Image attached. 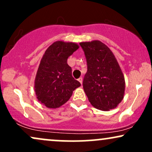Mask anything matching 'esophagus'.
Listing matches in <instances>:
<instances>
[{
    "label": "esophagus",
    "mask_w": 152,
    "mask_h": 152,
    "mask_svg": "<svg viewBox=\"0 0 152 152\" xmlns=\"http://www.w3.org/2000/svg\"><path fill=\"white\" fill-rule=\"evenodd\" d=\"M78 81L80 82V83H81V84H82V83H83V78H82L81 77H80V78L78 79Z\"/></svg>",
    "instance_id": "obj_1"
}]
</instances>
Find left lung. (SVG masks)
I'll return each instance as SVG.
<instances>
[{
	"instance_id": "left-lung-1",
	"label": "left lung",
	"mask_w": 152,
	"mask_h": 152,
	"mask_svg": "<svg viewBox=\"0 0 152 152\" xmlns=\"http://www.w3.org/2000/svg\"><path fill=\"white\" fill-rule=\"evenodd\" d=\"M87 62L83 88L94 107L102 111L115 109L123 100L125 79L113 52L102 41L81 42Z\"/></svg>"
}]
</instances>
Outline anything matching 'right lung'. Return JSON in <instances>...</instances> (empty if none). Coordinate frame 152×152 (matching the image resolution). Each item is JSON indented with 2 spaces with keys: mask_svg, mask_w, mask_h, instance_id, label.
<instances>
[{
  "mask_svg": "<svg viewBox=\"0 0 152 152\" xmlns=\"http://www.w3.org/2000/svg\"><path fill=\"white\" fill-rule=\"evenodd\" d=\"M79 46L57 41L47 48L36 73L34 89L38 101L48 109H56L71 98L81 83L72 76L67 59Z\"/></svg>",
  "mask_w": 152,
  "mask_h": 152,
  "instance_id": "1",
  "label": "right lung"
}]
</instances>
